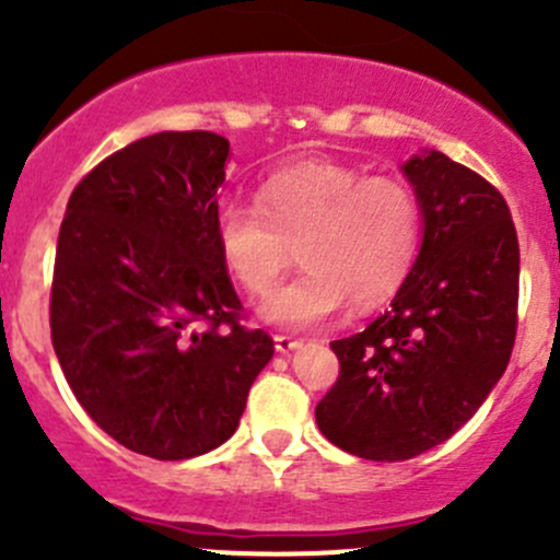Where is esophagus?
<instances>
[{"instance_id":"1","label":"esophagus","mask_w":560,"mask_h":560,"mask_svg":"<svg viewBox=\"0 0 560 560\" xmlns=\"http://www.w3.org/2000/svg\"><path fill=\"white\" fill-rule=\"evenodd\" d=\"M273 345H276V350L284 352L287 355V352H292L295 347H301V339H295V336H287V334H276Z\"/></svg>"}]
</instances>
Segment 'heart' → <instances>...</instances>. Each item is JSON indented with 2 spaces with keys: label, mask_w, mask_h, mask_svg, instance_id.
Returning <instances> with one entry per match:
<instances>
[{
  "label": "heart",
  "mask_w": 560,
  "mask_h": 560,
  "mask_svg": "<svg viewBox=\"0 0 560 560\" xmlns=\"http://www.w3.org/2000/svg\"><path fill=\"white\" fill-rule=\"evenodd\" d=\"M257 205L224 202L213 235L221 262L254 298L268 295L298 243L303 270L262 306L270 323L312 328L352 301L374 308L412 273L424 208L407 180L366 177L336 161H298L270 172Z\"/></svg>",
  "instance_id": "obj_1"
}]
</instances>
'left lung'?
I'll return each instance as SVG.
<instances>
[{
    "label": "left lung",
    "instance_id": "1",
    "mask_svg": "<svg viewBox=\"0 0 560 560\" xmlns=\"http://www.w3.org/2000/svg\"><path fill=\"white\" fill-rule=\"evenodd\" d=\"M421 254L390 308L330 341L339 377L317 427L361 459L401 463L441 446L506 372L517 336L520 243L506 199L448 155H412Z\"/></svg>",
    "mask_w": 560,
    "mask_h": 560
}]
</instances>
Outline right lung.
Wrapping results in <instances>:
<instances>
[{
	"instance_id": "1",
	"label": "right lung",
	"mask_w": 560,
	"mask_h": 560,
	"mask_svg": "<svg viewBox=\"0 0 560 560\" xmlns=\"http://www.w3.org/2000/svg\"><path fill=\"white\" fill-rule=\"evenodd\" d=\"M226 159L210 130L136 139L81 177L59 226L54 352L86 416L144 457L230 441L273 358L215 248Z\"/></svg>"
}]
</instances>
